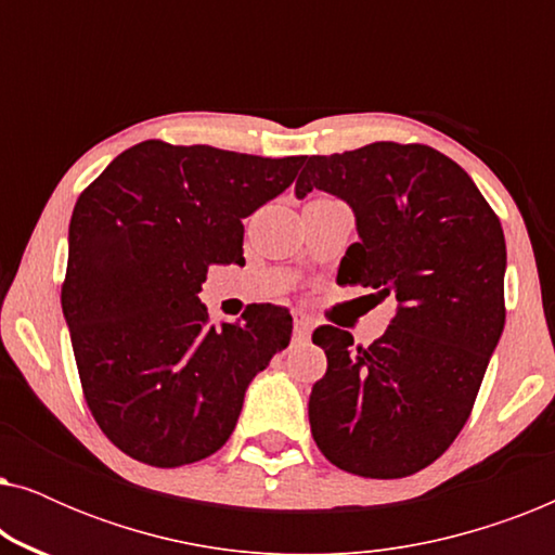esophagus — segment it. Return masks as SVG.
<instances>
[{
    "label": "esophagus",
    "instance_id": "obj_1",
    "mask_svg": "<svg viewBox=\"0 0 555 555\" xmlns=\"http://www.w3.org/2000/svg\"><path fill=\"white\" fill-rule=\"evenodd\" d=\"M310 331H313V318L295 313V325H293V336L295 340H308Z\"/></svg>",
    "mask_w": 555,
    "mask_h": 555
}]
</instances>
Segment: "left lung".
<instances>
[{
  "instance_id": "obj_1",
  "label": "left lung",
  "mask_w": 555,
  "mask_h": 555,
  "mask_svg": "<svg viewBox=\"0 0 555 555\" xmlns=\"http://www.w3.org/2000/svg\"><path fill=\"white\" fill-rule=\"evenodd\" d=\"M302 164L298 199L323 189L356 215L338 283L397 300L371 346L336 325L313 331L328 369L310 391V431L346 473L409 477L465 427L503 333V227L469 173L424 143L376 141Z\"/></svg>"
}]
</instances>
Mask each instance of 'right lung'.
<instances>
[{"instance_id":"1","label":"right lung","mask_w":555,"mask_h":555,"mask_svg":"<svg viewBox=\"0 0 555 555\" xmlns=\"http://www.w3.org/2000/svg\"><path fill=\"white\" fill-rule=\"evenodd\" d=\"M306 156L262 158L151 139L78 196L63 283L82 397L103 435L151 467L215 454L253 378L291 344L293 318L260 302L211 325L209 264L242 257V219L283 194Z\"/></svg>"}]
</instances>
